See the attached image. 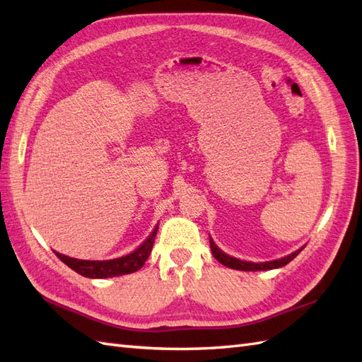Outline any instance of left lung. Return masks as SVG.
Instances as JSON below:
<instances>
[{
  "label": "left lung",
  "instance_id": "obj_1",
  "mask_svg": "<svg viewBox=\"0 0 362 362\" xmlns=\"http://www.w3.org/2000/svg\"><path fill=\"white\" fill-rule=\"evenodd\" d=\"M209 246H211V252L214 255L216 260L221 264H225L230 269H237V271H269V269H276V267H281L286 266L289 262H292L293 258L298 255L303 247L298 249V251L292 252L291 255H286L280 260H274V262H264V263H252V262H245V260H238V258L230 257L225 252H221L220 249L216 246V243L212 242V238H209Z\"/></svg>",
  "mask_w": 362,
  "mask_h": 362
}]
</instances>
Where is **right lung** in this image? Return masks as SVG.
Returning <instances> with one entry per match:
<instances>
[{"label": "right lung", "mask_w": 362, "mask_h": 362, "mask_svg": "<svg viewBox=\"0 0 362 362\" xmlns=\"http://www.w3.org/2000/svg\"><path fill=\"white\" fill-rule=\"evenodd\" d=\"M157 234V226L153 233L148 235L145 242L139 246L136 251L132 254L113 258V260H78V258H71L67 255H62L59 252H54L62 263H66L70 269L78 272L82 276L88 278H108V276H117L124 274H133L141 269L151 254V249L154 245V238Z\"/></svg>", "instance_id": "obj_1"}]
</instances>
